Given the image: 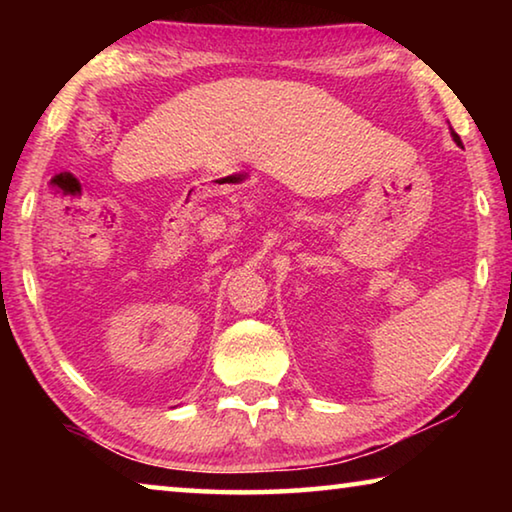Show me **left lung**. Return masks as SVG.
Here are the masks:
<instances>
[{
    "label": "left lung",
    "instance_id": "8db88e82",
    "mask_svg": "<svg viewBox=\"0 0 512 512\" xmlns=\"http://www.w3.org/2000/svg\"><path fill=\"white\" fill-rule=\"evenodd\" d=\"M452 137H454V142H456V144H461V137H458V135H456V131H454V128H452Z\"/></svg>",
    "mask_w": 512,
    "mask_h": 512
}]
</instances>
